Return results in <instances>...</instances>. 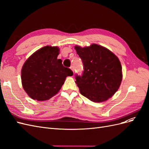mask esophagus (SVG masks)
Returning <instances> with one entry per match:
<instances>
[{
	"label": "esophagus",
	"mask_w": 149,
	"mask_h": 149,
	"mask_svg": "<svg viewBox=\"0 0 149 149\" xmlns=\"http://www.w3.org/2000/svg\"><path fill=\"white\" fill-rule=\"evenodd\" d=\"M70 68H71V70L73 71V73L74 72V67L73 66H71V67H70Z\"/></svg>",
	"instance_id": "esophagus-1"
}]
</instances>
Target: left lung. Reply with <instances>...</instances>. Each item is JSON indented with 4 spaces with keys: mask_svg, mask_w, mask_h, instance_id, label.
<instances>
[{
    "mask_svg": "<svg viewBox=\"0 0 149 149\" xmlns=\"http://www.w3.org/2000/svg\"><path fill=\"white\" fill-rule=\"evenodd\" d=\"M83 65L81 76L75 75L81 94L89 100H107L118 91L123 78L120 63L109 49L93 44L89 47H75Z\"/></svg>",
    "mask_w": 149,
    "mask_h": 149,
    "instance_id": "1",
    "label": "left lung"
}]
</instances>
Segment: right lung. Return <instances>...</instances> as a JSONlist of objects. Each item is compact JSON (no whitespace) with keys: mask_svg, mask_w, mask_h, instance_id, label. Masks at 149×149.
Wrapping results in <instances>:
<instances>
[{"mask_svg":"<svg viewBox=\"0 0 149 149\" xmlns=\"http://www.w3.org/2000/svg\"><path fill=\"white\" fill-rule=\"evenodd\" d=\"M59 48L44 47L35 52L25 61L22 69V83L33 100L46 101L60 91L65 79L73 74L57 59Z\"/></svg>","mask_w":149,"mask_h":149,"instance_id":"right-lung-1","label":"right lung"}]
</instances>
